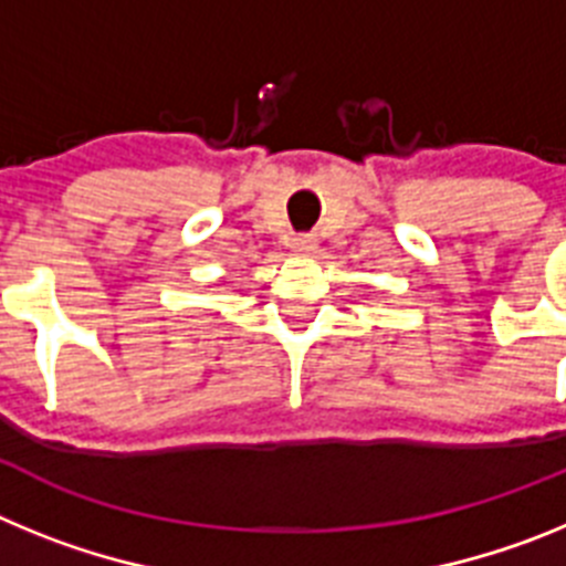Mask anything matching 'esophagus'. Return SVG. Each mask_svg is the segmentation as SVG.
Returning a JSON list of instances; mask_svg holds the SVG:
<instances>
[{
    "label": "esophagus",
    "mask_w": 566,
    "mask_h": 566,
    "mask_svg": "<svg viewBox=\"0 0 566 566\" xmlns=\"http://www.w3.org/2000/svg\"><path fill=\"white\" fill-rule=\"evenodd\" d=\"M289 249L297 254L317 252V234H297V238L289 240Z\"/></svg>",
    "instance_id": "34e87169"
}]
</instances>
